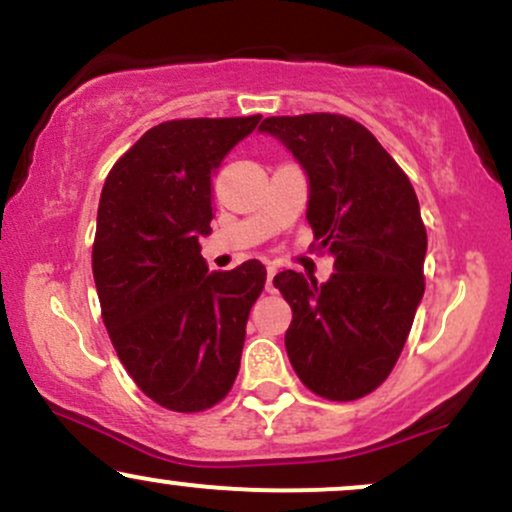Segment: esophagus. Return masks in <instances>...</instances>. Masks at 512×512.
Returning a JSON list of instances; mask_svg holds the SVG:
<instances>
[{
    "instance_id": "obj_1",
    "label": "esophagus",
    "mask_w": 512,
    "mask_h": 512,
    "mask_svg": "<svg viewBox=\"0 0 512 512\" xmlns=\"http://www.w3.org/2000/svg\"><path fill=\"white\" fill-rule=\"evenodd\" d=\"M274 274H276V264H267V289L274 291Z\"/></svg>"
}]
</instances>
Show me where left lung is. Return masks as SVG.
Returning a JSON list of instances; mask_svg holds the SVG:
<instances>
[{"instance_id":"obj_1","label":"left lung","mask_w":512,"mask_h":512,"mask_svg":"<svg viewBox=\"0 0 512 512\" xmlns=\"http://www.w3.org/2000/svg\"><path fill=\"white\" fill-rule=\"evenodd\" d=\"M260 132L279 139L308 175L305 219L317 250L334 260L325 284L293 269L274 276L293 310L286 354L308 390L351 402L395 368L424 298L419 199L395 158L351 117H267Z\"/></svg>"}]
</instances>
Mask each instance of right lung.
<instances>
[{"mask_svg":"<svg viewBox=\"0 0 512 512\" xmlns=\"http://www.w3.org/2000/svg\"><path fill=\"white\" fill-rule=\"evenodd\" d=\"M262 115L195 117L151 127L105 178L93 281L122 366L170 411H204L231 392L262 262L209 272L211 180Z\"/></svg>","mask_w":512,"mask_h":512,"instance_id":"obj_1","label":"right lung"}]
</instances>
